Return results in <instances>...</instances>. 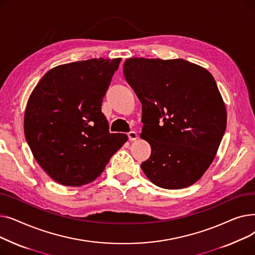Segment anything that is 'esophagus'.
<instances>
[{"label": "esophagus", "instance_id": "obj_1", "mask_svg": "<svg viewBox=\"0 0 255 255\" xmlns=\"http://www.w3.org/2000/svg\"><path fill=\"white\" fill-rule=\"evenodd\" d=\"M128 137H129V140L132 141V140H136L138 138V135L135 131H130L128 133Z\"/></svg>", "mask_w": 255, "mask_h": 255}]
</instances>
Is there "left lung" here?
Segmentation results:
<instances>
[{
    "label": "left lung",
    "instance_id": "left-lung-1",
    "mask_svg": "<svg viewBox=\"0 0 255 255\" xmlns=\"http://www.w3.org/2000/svg\"><path fill=\"white\" fill-rule=\"evenodd\" d=\"M123 71L142 104L140 137L152 149L140 165L144 175L165 189L196 183L226 128L225 103L213 75L183 59L130 58Z\"/></svg>",
    "mask_w": 255,
    "mask_h": 255
}]
</instances>
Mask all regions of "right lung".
Here are the masks:
<instances>
[{"instance_id": "1", "label": "right lung", "mask_w": 255, "mask_h": 255, "mask_svg": "<svg viewBox=\"0 0 255 255\" xmlns=\"http://www.w3.org/2000/svg\"><path fill=\"white\" fill-rule=\"evenodd\" d=\"M118 59H90L55 67L26 103L24 136L38 164L57 183L79 187L95 181L128 140L110 133L101 104Z\"/></svg>"}]
</instances>
